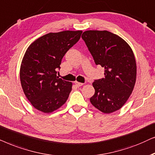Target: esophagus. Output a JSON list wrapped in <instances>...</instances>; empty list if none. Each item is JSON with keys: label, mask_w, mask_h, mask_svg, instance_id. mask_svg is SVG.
Instances as JSON below:
<instances>
[{"label": "esophagus", "mask_w": 155, "mask_h": 155, "mask_svg": "<svg viewBox=\"0 0 155 155\" xmlns=\"http://www.w3.org/2000/svg\"><path fill=\"white\" fill-rule=\"evenodd\" d=\"M74 84H75V86H76V87H80V86L84 85V84L79 83V82H77V81H76L75 83H74Z\"/></svg>", "instance_id": "1"}]
</instances>
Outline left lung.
Instances as JSON below:
<instances>
[{
    "label": "left lung",
    "mask_w": 155,
    "mask_h": 155,
    "mask_svg": "<svg viewBox=\"0 0 155 155\" xmlns=\"http://www.w3.org/2000/svg\"><path fill=\"white\" fill-rule=\"evenodd\" d=\"M96 65L104 68V78L94 80L95 94L90 101L104 113L123 107L133 92L137 66L129 45L108 31L88 30L82 34Z\"/></svg>",
    "instance_id": "1"
}]
</instances>
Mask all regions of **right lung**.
<instances>
[{"mask_svg": "<svg viewBox=\"0 0 155 155\" xmlns=\"http://www.w3.org/2000/svg\"><path fill=\"white\" fill-rule=\"evenodd\" d=\"M82 31L48 33L32 42L20 67L22 90L31 104L49 113L67 101L72 84L57 76L61 59L81 38Z\"/></svg>", "mask_w": 155, "mask_h": 155, "instance_id": "1", "label": "right lung"}]
</instances>
